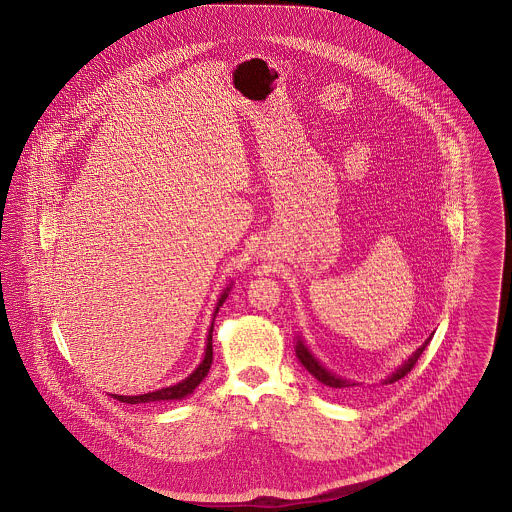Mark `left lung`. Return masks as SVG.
Segmentation results:
<instances>
[{
	"label": "left lung",
	"instance_id": "8db88e82",
	"mask_svg": "<svg viewBox=\"0 0 512 512\" xmlns=\"http://www.w3.org/2000/svg\"><path fill=\"white\" fill-rule=\"evenodd\" d=\"M432 341V337L404 363L402 366H398L388 378H384L382 380V384H392V382H396V380H400V378H404L414 365L418 363V359H420V355L424 353V349L428 347V343ZM295 355H297V359H299V363L307 368V372L309 374H313L321 384H325V386H329V388H337V390H349V388H355V386H361V382H357V380H349V378H345V376H339V374H335V372H331L329 368H325V366L319 363V359L309 351V347L303 343V339L301 337H297V341H295Z\"/></svg>",
	"mask_w": 512,
	"mask_h": 512
}]
</instances>
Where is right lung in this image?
<instances>
[{
  "instance_id": "add662e5",
  "label": "right lung",
  "mask_w": 512,
  "mask_h": 512,
  "mask_svg": "<svg viewBox=\"0 0 512 512\" xmlns=\"http://www.w3.org/2000/svg\"><path fill=\"white\" fill-rule=\"evenodd\" d=\"M232 284H228V288L222 292V295L217 301V307H215V313H213V323L209 327V335H207V347H205V357L201 361V365L197 366L185 380L173 384V386H167V388H159L155 392H147V394H140V396H118V394H112L116 400L120 402H126V404H147V402H161V400H183L185 396L193 394L195 388L205 380L207 372L211 370L213 365V327H215V317L219 313V307L224 303V299L228 297Z\"/></svg>"
}]
</instances>
